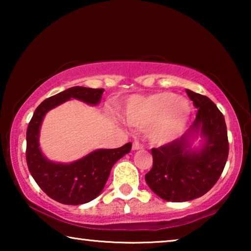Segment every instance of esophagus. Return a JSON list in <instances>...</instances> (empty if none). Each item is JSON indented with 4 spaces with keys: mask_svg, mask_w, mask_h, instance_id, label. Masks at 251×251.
<instances>
[{
    "mask_svg": "<svg viewBox=\"0 0 251 251\" xmlns=\"http://www.w3.org/2000/svg\"><path fill=\"white\" fill-rule=\"evenodd\" d=\"M144 146H143V144H141L139 142H137V141H135L134 143H133V150L134 151H138V150H142Z\"/></svg>",
    "mask_w": 251,
    "mask_h": 251,
    "instance_id": "obj_1",
    "label": "esophagus"
}]
</instances>
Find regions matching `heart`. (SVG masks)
I'll return each mask as SVG.
<instances>
[{"label": "heart", "instance_id": "obj_1", "mask_svg": "<svg viewBox=\"0 0 251 251\" xmlns=\"http://www.w3.org/2000/svg\"><path fill=\"white\" fill-rule=\"evenodd\" d=\"M190 104L176 94L161 92L146 97H133L125 108V120L131 126L148 127V139L164 145L175 139L188 123Z\"/></svg>", "mask_w": 251, "mask_h": 251}]
</instances>
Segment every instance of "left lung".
<instances>
[{
	"label": "left lung",
	"instance_id": "obj_1",
	"mask_svg": "<svg viewBox=\"0 0 251 251\" xmlns=\"http://www.w3.org/2000/svg\"><path fill=\"white\" fill-rule=\"evenodd\" d=\"M197 108L193 126L180 138L152 148V167L145 175L150 188L167 201H188L214 187L226 165L229 152L227 126L223 113L205 95L186 90ZM201 132L205 145L190 152L188 139Z\"/></svg>",
	"mask_w": 251,
	"mask_h": 251
}]
</instances>
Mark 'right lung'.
Wrapping results in <instances>:
<instances>
[{
  "label": "right lung",
  "instance_id": "obj_1",
  "mask_svg": "<svg viewBox=\"0 0 251 251\" xmlns=\"http://www.w3.org/2000/svg\"><path fill=\"white\" fill-rule=\"evenodd\" d=\"M104 88L71 87L50 96L37 106L26 130V163L40 188L54 201L65 205H82L100 194L113 165L131 150V143L114 150H99L71 164H56L45 158L39 145L40 127L50 109L71 99L91 105L100 101Z\"/></svg>",
  "mask_w": 251,
  "mask_h": 251
}]
</instances>
